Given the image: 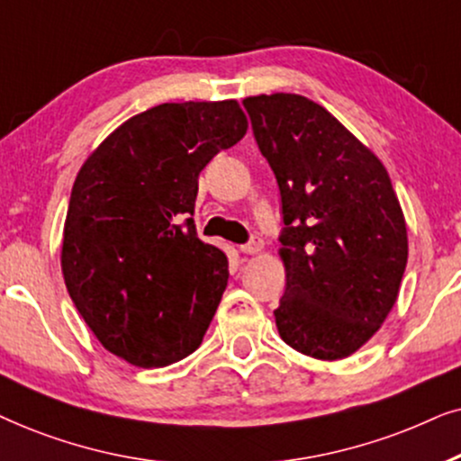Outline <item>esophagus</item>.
I'll list each match as a JSON object with an SVG mask.
<instances>
[{
  "label": "esophagus",
  "instance_id": "34e87169",
  "mask_svg": "<svg viewBox=\"0 0 461 461\" xmlns=\"http://www.w3.org/2000/svg\"><path fill=\"white\" fill-rule=\"evenodd\" d=\"M240 250L244 255H259L263 250V242L259 240V238H253L249 244H244V247H240Z\"/></svg>",
  "mask_w": 461,
  "mask_h": 461
}]
</instances>
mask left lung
Returning <instances> with one entry per match:
<instances>
[{
	"instance_id": "obj_1",
	"label": "left lung",
	"mask_w": 461,
	"mask_h": 461,
	"mask_svg": "<svg viewBox=\"0 0 461 461\" xmlns=\"http://www.w3.org/2000/svg\"><path fill=\"white\" fill-rule=\"evenodd\" d=\"M244 107L278 181L286 225L276 327L305 356L348 358L382 329L407 266V223L388 170L302 95L247 96Z\"/></svg>"
}]
</instances>
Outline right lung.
<instances>
[{
	"mask_svg": "<svg viewBox=\"0 0 461 461\" xmlns=\"http://www.w3.org/2000/svg\"><path fill=\"white\" fill-rule=\"evenodd\" d=\"M249 131L240 103H164L132 115L86 158L73 183L60 269L107 352L140 369L198 349L230 278L202 242L198 175Z\"/></svg>",
	"mask_w": 461,
	"mask_h": 461,
	"instance_id": "obj_1",
	"label": "right lung"
}]
</instances>
